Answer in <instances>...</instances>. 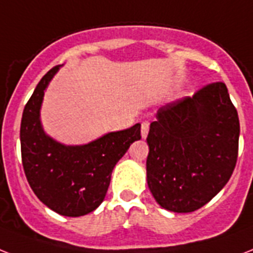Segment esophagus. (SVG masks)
Listing matches in <instances>:
<instances>
[{
	"instance_id": "esophagus-1",
	"label": "esophagus",
	"mask_w": 253,
	"mask_h": 253,
	"mask_svg": "<svg viewBox=\"0 0 253 253\" xmlns=\"http://www.w3.org/2000/svg\"><path fill=\"white\" fill-rule=\"evenodd\" d=\"M149 126H151V122H149L148 120L141 122V136L143 137H147L148 131H149Z\"/></svg>"
}]
</instances>
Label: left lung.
Listing matches in <instances>:
<instances>
[{
  "mask_svg": "<svg viewBox=\"0 0 253 253\" xmlns=\"http://www.w3.org/2000/svg\"><path fill=\"white\" fill-rule=\"evenodd\" d=\"M239 117L222 82L162 106L147 141V180L162 208L190 213L229 182L238 160Z\"/></svg>",
  "mask_w": 253,
  "mask_h": 253,
  "instance_id": "1",
  "label": "left lung"
}]
</instances>
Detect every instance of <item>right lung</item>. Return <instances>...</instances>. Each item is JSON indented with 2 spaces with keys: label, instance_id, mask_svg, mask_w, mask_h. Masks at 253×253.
<instances>
[{
  "label": "right lung",
  "instance_id": "right-lung-1",
  "mask_svg": "<svg viewBox=\"0 0 253 253\" xmlns=\"http://www.w3.org/2000/svg\"><path fill=\"white\" fill-rule=\"evenodd\" d=\"M58 69L54 66L41 78L24 106L20 123L22 164L31 188L48 208L67 217H79L104 201L116 164L133 141L140 140V125L78 147H66L46 136L40 123V106L45 88Z\"/></svg>",
  "mask_w": 253,
  "mask_h": 253
}]
</instances>
